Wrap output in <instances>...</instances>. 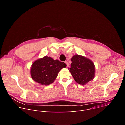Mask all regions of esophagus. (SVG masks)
Here are the masks:
<instances>
[{
    "instance_id": "esophagus-1",
    "label": "esophagus",
    "mask_w": 125,
    "mask_h": 125,
    "mask_svg": "<svg viewBox=\"0 0 125 125\" xmlns=\"http://www.w3.org/2000/svg\"><path fill=\"white\" fill-rule=\"evenodd\" d=\"M65 63L66 64L67 67H69V63H68V62H67V61H65Z\"/></svg>"
}]
</instances>
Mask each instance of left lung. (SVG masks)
I'll list each match as a JSON object with an SVG mask.
<instances>
[{
  "instance_id": "8db88e82",
  "label": "left lung",
  "mask_w": 125,
  "mask_h": 125,
  "mask_svg": "<svg viewBox=\"0 0 125 125\" xmlns=\"http://www.w3.org/2000/svg\"><path fill=\"white\" fill-rule=\"evenodd\" d=\"M71 60L72 63L69 71L77 83L84 85L94 79L95 68L91 60L76 54L71 58Z\"/></svg>"
}]
</instances>
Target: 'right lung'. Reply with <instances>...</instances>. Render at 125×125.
<instances>
[{
    "mask_svg": "<svg viewBox=\"0 0 125 125\" xmlns=\"http://www.w3.org/2000/svg\"><path fill=\"white\" fill-rule=\"evenodd\" d=\"M66 66L64 62L45 56L33 62L30 74L34 81L42 85H47L54 82L60 71Z\"/></svg>",
    "mask_w": 125,
    "mask_h": 125,
    "instance_id": "1",
    "label": "right lung"
}]
</instances>
